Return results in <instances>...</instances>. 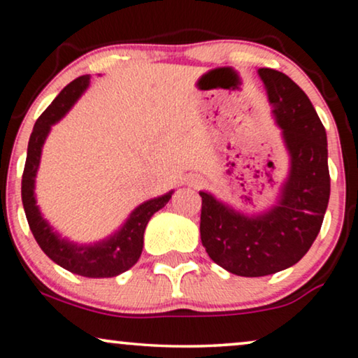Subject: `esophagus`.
Instances as JSON below:
<instances>
[{
    "label": "esophagus",
    "mask_w": 358,
    "mask_h": 358,
    "mask_svg": "<svg viewBox=\"0 0 358 358\" xmlns=\"http://www.w3.org/2000/svg\"><path fill=\"white\" fill-rule=\"evenodd\" d=\"M195 184H197V182H195Z\"/></svg>",
    "instance_id": "1"
}]
</instances>
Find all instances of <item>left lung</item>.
Wrapping results in <instances>:
<instances>
[{"label": "left lung", "mask_w": 358, "mask_h": 358, "mask_svg": "<svg viewBox=\"0 0 358 358\" xmlns=\"http://www.w3.org/2000/svg\"><path fill=\"white\" fill-rule=\"evenodd\" d=\"M272 114L282 130L290 169L277 203L244 215L200 192V239L210 259L241 277H264L300 261L320 233L329 202L327 136L311 101L296 83L272 68H259Z\"/></svg>", "instance_id": "8db88e82"}]
</instances>
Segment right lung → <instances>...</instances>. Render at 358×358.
<instances>
[{
    "mask_svg": "<svg viewBox=\"0 0 358 358\" xmlns=\"http://www.w3.org/2000/svg\"><path fill=\"white\" fill-rule=\"evenodd\" d=\"M87 86H90V75L76 78L75 81L63 87L60 94L37 119L31 138H29L21 195L29 228H31L38 246L53 262L66 271L78 273V275L106 278L119 275L135 266L143 251V233L146 224L159 208H163L169 202L173 190L138 205L119 231L99 243L76 244L53 231L47 220L42 217L41 210L37 207L36 194H34L42 146L45 143L47 135L50 134L52 125L57 124L71 109Z\"/></svg>",
    "mask_w": 358,
    "mask_h": 358,
    "instance_id": "1",
    "label": "right lung"
}]
</instances>
